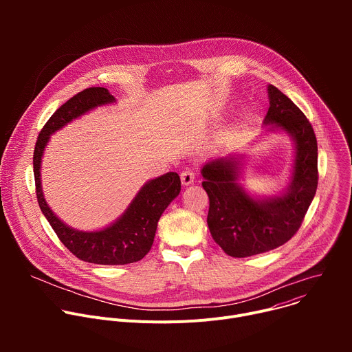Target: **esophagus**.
Returning a JSON list of instances; mask_svg holds the SVG:
<instances>
[{
	"label": "esophagus",
	"instance_id": "1",
	"mask_svg": "<svg viewBox=\"0 0 352 352\" xmlns=\"http://www.w3.org/2000/svg\"><path fill=\"white\" fill-rule=\"evenodd\" d=\"M193 181H195V174H193L192 170H185V171L181 173V182H182V185L188 186V185L193 184Z\"/></svg>",
	"mask_w": 352,
	"mask_h": 352
}]
</instances>
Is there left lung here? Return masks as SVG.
Segmentation results:
<instances>
[{"label": "left lung", "mask_w": 352, "mask_h": 352, "mask_svg": "<svg viewBox=\"0 0 352 352\" xmlns=\"http://www.w3.org/2000/svg\"><path fill=\"white\" fill-rule=\"evenodd\" d=\"M267 133H285L294 144L289 182L273 195L250 193L239 182L243 157L228 155L200 170L210 208L208 226L214 242L232 258L269 252L285 243L302 223L318 188V142L311 122L276 86H267Z\"/></svg>", "instance_id": "obj_1"}]
</instances>
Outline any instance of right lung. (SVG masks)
I'll return each mask as SVG.
<instances>
[{
	"mask_svg": "<svg viewBox=\"0 0 352 352\" xmlns=\"http://www.w3.org/2000/svg\"><path fill=\"white\" fill-rule=\"evenodd\" d=\"M117 103L106 87H89L63 104L41 129L33 155V170L38 206L60 241L80 261L96 265H128L143 259L153 245L157 223L181 192L177 173H167L143 184L125 212L109 226L82 231L65 224L48 206L41 186V160L50 138L82 116Z\"/></svg>",
	"mask_w": 352,
	"mask_h": 352,
	"instance_id": "right-lung-1",
	"label": "right lung"
}]
</instances>
